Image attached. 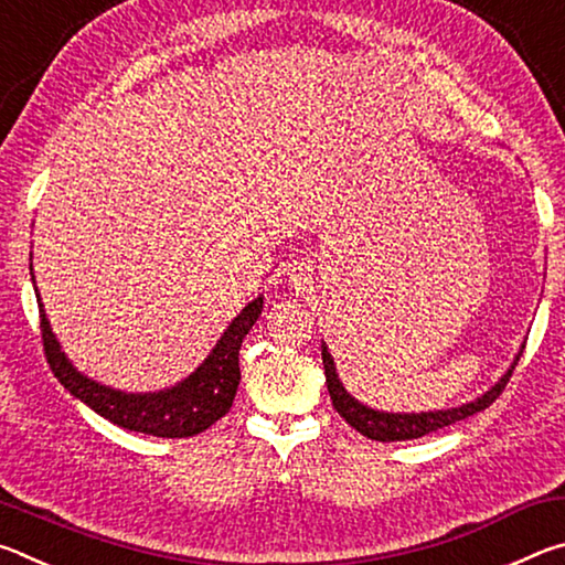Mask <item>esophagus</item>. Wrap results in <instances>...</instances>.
<instances>
[{
	"instance_id": "34e87169",
	"label": "esophagus",
	"mask_w": 565,
	"mask_h": 565,
	"mask_svg": "<svg viewBox=\"0 0 565 565\" xmlns=\"http://www.w3.org/2000/svg\"><path fill=\"white\" fill-rule=\"evenodd\" d=\"M306 279H309V276H306V269H296L291 274V284L296 286V289H301V286L306 284Z\"/></svg>"
}]
</instances>
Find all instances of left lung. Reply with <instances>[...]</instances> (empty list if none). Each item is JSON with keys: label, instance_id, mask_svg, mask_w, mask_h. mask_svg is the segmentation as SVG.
<instances>
[{"label": "left lung", "instance_id": "left-lung-1", "mask_svg": "<svg viewBox=\"0 0 565 565\" xmlns=\"http://www.w3.org/2000/svg\"><path fill=\"white\" fill-rule=\"evenodd\" d=\"M521 351L515 353L513 363L509 366V371L495 381V384L483 391L481 396H476L473 401H466L461 406L454 408H438V411H418V414H396V411H381V408H371L366 404H361L359 398H353L343 381L339 379L337 363H333L331 351L327 347V341H321V359H323V371H327V386L329 394L333 401V408L347 418V424L356 428L359 434H363L371 441H411V438H420L426 434H434L438 428L451 426L456 420H463L468 416L478 414V411L489 408L495 398H499L501 391L509 384V379L513 374L515 363H519Z\"/></svg>", "mask_w": 565, "mask_h": 565}]
</instances>
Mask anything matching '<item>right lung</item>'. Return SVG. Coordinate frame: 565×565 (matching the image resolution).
<instances>
[{"instance_id": "1", "label": "right lung", "mask_w": 565, "mask_h": 565, "mask_svg": "<svg viewBox=\"0 0 565 565\" xmlns=\"http://www.w3.org/2000/svg\"><path fill=\"white\" fill-rule=\"evenodd\" d=\"M32 271V264H30ZM34 281V271H32ZM36 291V281H34ZM42 317V341L46 361L60 379V384L70 391L74 398L87 404L92 411H97L111 424H117L127 431L161 436V438H186L206 431L209 426L216 424L218 418L226 416L232 408L242 371H238V349L242 341L254 327L256 319L262 317L264 296H256L248 301L236 319L228 323L216 347L209 351V356L191 371L186 379L179 384L167 386L161 391H145V394H134V391L111 388L107 384L89 379L82 374L74 363L66 359L62 343L56 341L50 327V319L44 313V303L36 291Z\"/></svg>"}]
</instances>
